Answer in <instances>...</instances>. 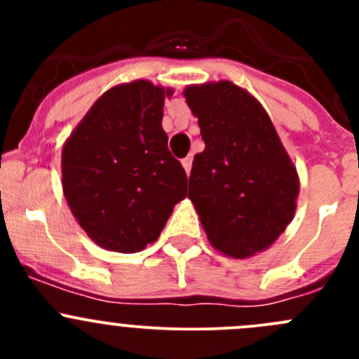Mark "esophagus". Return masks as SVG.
Masks as SVG:
<instances>
[{
  "label": "esophagus",
  "instance_id": "34e87169",
  "mask_svg": "<svg viewBox=\"0 0 359 359\" xmlns=\"http://www.w3.org/2000/svg\"><path fill=\"white\" fill-rule=\"evenodd\" d=\"M191 165H193V156H186L182 159V166H184V170H186L187 175H189V172H191Z\"/></svg>",
  "mask_w": 359,
  "mask_h": 359
}]
</instances>
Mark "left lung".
Returning <instances> with one entry per match:
<instances>
[{"instance_id": "8db88e82", "label": "left lung", "mask_w": 359, "mask_h": 359, "mask_svg": "<svg viewBox=\"0 0 359 359\" xmlns=\"http://www.w3.org/2000/svg\"><path fill=\"white\" fill-rule=\"evenodd\" d=\"M205 151L194 156L189 198L210 243L247 259L278 240L295 213L299 177L264 107L231 81L187 86Z\"/></svg>"}]
</instances>
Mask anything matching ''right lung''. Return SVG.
Returning a JSON list of instances; mask_svg holds the SVG:
<instances>
[{"label":"right lung","mask_w":359,"mask_h":359,"mask_svg":"<svg viewBox=\"0 0 359 359\" xmlns=\"http://www.w3.org/2000/svg\"><path fill=\"white\" fill-rule=\"evenodd\" d=\"M165 95L151 81L107 90L62 149V189L72 215L99 247L135 253L158 240L187 175L161 126Z\"/></svg>","instance_id":"obj_1"}]
</instances>
